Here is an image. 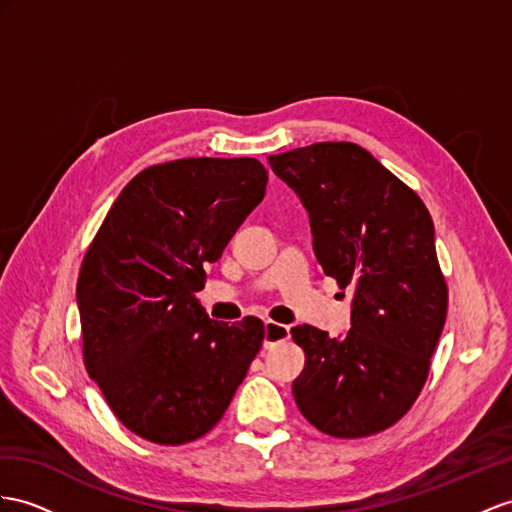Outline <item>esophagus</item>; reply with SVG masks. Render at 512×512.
Here are the masks:
<instances>
[{"label": "esophagus", "instance_id": "1", "mask_svg": "<svg viewBox=\"0 0 512 512\" xmlns=\"http://www.w3.org/2000/svg\"><path fill=\"white\" fill-rule=\"evenodd\" d=\"M285 339H290V326L266 320V324H264V346L272 348V346L285 342Z\"/></svg>", "mask_w": 512, "mask_h": 512}]
</instances>
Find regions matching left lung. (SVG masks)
Listing matches in <instances>:
<instances>
[{
	"label": "left lung",
	"mask_w": 512,
	"mask_h": 512,
	"mask_svg": "<svg viewBox=\"0 0 512 512\" xmlns=\"http://www.w3.org/2000/svg\"><path fill=\"white\" fill-rule=\"evenodd\" d=\"M268 162L309 212L326 277L355 287L346 335L292 329L305 350L296 404L331 437L374 435L413 406L443 331L435 225L422 199L355 142H316Z\"/></svg>",
	"instance_id": "obj_1"
}]
</instances>
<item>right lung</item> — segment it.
Returning <instances> with one entry per match:
<instances>
[{"mask_svg":"<svg viewBox=\"0 0 512 512\" xmlns=\"http://www.w3.org/2000/svg\"><path fill=\"white\" fill-rule=\"evenodd\" d=\"M255 157L144 168L97 231L77 279L84 363L138 437L181 445L225 415L264 342V322L209 320L205 266L266 194Z\"/></svg>","mask_w":512,"mask_h":512,"instance_id":"obj_1","label":"right lung"}]
</instances>
